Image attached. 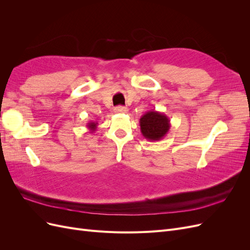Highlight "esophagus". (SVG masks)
Wrapping results in <instances>:
<instances>
[{
  "instance_id": "obj_1",
  "label": "esophagus",
  "mask_w": 250,
  "mask_h": 250,
  "mask_svg": "<svg viewBox=\"0 0 250 250\" xmlns=\"http://www.w3.org/2000/svg\"><path fill=\"white\" fill-rule=\"evenodd\" d=\"M127 111H128V108L125 106H117L115 108V112H117V113H125Z\"/></svg>"
}]
</instances>
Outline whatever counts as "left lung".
Masks as SVG:
<instances>
[{
  "mask_svg": "<svg viewBox=\"0 0 250 250\" xmlns=\"http://www.w3.org/2000/svg\"><path fill=\"white\" fill-rule=\"evenodd\" d=\"M140 126L144 138L150 142H157L166 137L171 124L164 112L149 110L140 119Z\"/></svg>",
  "mask_w": 250,
  "mask_h": 250,
  "instance_id": "1",
  "label": "left lung"
}]
</instances>
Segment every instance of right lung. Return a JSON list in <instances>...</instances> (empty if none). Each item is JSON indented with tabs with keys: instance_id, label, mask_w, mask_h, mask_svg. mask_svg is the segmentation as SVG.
Listing matches in <instances>:
<instances>
[{
	"instance_id": "1",
	"label": "right lung",
	"mask_w": 250,
	"mask_h": 250,
	"mask_svg": "<svg viewBox=\"0 0 250 250\" xmlns=\"http://www.w3.org/2000/svg\"><path fill=\"white\" fill-rule=\"evenodd\" d=\"M97 125H98V123H97V122H93V121H90V122H88V123L86 124V127H87L88 131H89L90 133H93L94 131H96Z\"/></svg>"
}]
</instances>
